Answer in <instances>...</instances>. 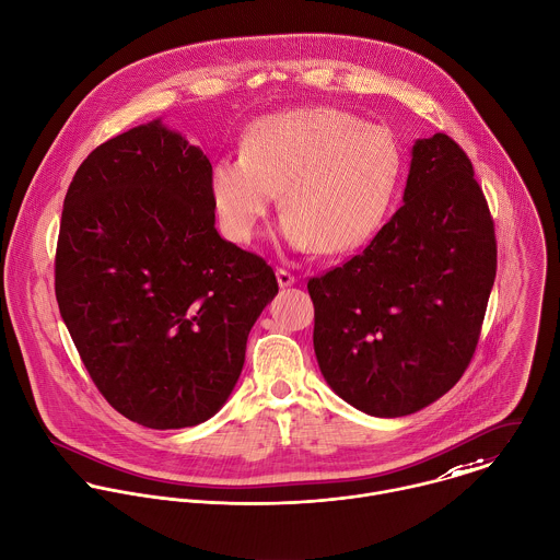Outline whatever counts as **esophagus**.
<instances>
[{
  "instance_id": "obj_1",
  "label": "esophagus",
  "mask_w": 560,
  "mask_h": 560,
  "mask_svg": "<svg viewBox=\"0 0 560 560\" xmlns=\"http://www.w3.org/2000/svg\"><path fill=\"white\" fill-rule=\"evenodd\" d=\"M276 276H278V284L284 289V287H291V284H295V276L291 273V271H287V269H278L276 271Z\"/></svg>"
}]
</instances>
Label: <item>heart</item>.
<instances>
[{
    "instance_id": "obj_1",
    "label": "heart",
    "mask_w": 560,
    "mask_h": 560,
    "mask_svg": "<svg viewBox=\"0 0 560 560\" xmlns=\"http://www.w3.org/2000/svg\"><path fill=\"white\" fill-rule=\"evenodd\" d=\"M399 176L388 130L315 106L258 119L243 152L212 165L210 197L228 238L249 243L280 190L282 238L293 249L341 254L377 230Z\"/></svg>"
}]
</instances>
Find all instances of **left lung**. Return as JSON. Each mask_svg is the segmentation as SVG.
<instances>
[{
	"label": "left lung",
	"mask_w": 560,
	"mask_h": 560,
	"mask_svg": "<svg viewBox=\"0 0 560 560\" xmlns=\"http://www.w3.org/2000/svg\"><path fill=\"white\" fill-rule=\"evenodd\" d=\"M495 269L471 161L443 132L415 141L399 210L361 254L308 280L330 388L373 417L436 401L471 363Z\"/></svg>",
	"instance_id": "8db88e82"
}]
</instances>
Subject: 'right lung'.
I'll use <instances>...</instances> for the list:
<instances>
[{"mask_svg":"<svg viewBox=\"0 0 560 560\" xmlns=\"http://www.w3.org/2000/svg\"><path fill=\"white\" fill-rule=\"evenodd\" d=\"M212 165L154 119L78 167L62 203L56 300L108 404L145 428H188L230 397L273 269L219 236Z\"/></svg>","mask_w":560,"mask_h":560,"instance_id":"1","label":"right lung"}]
</instances>
